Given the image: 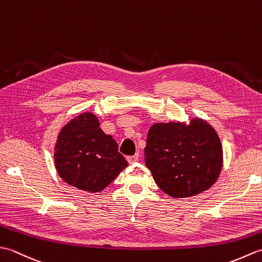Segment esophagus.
Returning <instances> with one entry per match:
<instances>
[{
	"instance_id": "obj_1",
	"label": "esophagus",
	"mask_w": 262,
	"mask_h": 262,
	"mask_svg": "<svg viewBox=\"0 0 262 262\" xmlns=\"http://www.w3.org/2000/svg\"><path fill=\"white\" fill-rule=\"evenodd\" d=\"M127 161H128V163H129V164L135 163L136 161H138V154L130 155V157H127Z\"/></svg>"
}]
</instances>
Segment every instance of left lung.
Returning a JSON list of instances; mask_svg holds the SVG:
<instances>
[{
	"instance_id": "1",
	"label": "left lung",
	"mask_w": 262,
	"mask_h": 262,
	"mask_svg": "<svg viewBox=\"0 0 262 262\" xmlns=\"http://www.w3.org/2000/svg\"><path fill=\"white\" fill-rule=\"evenodd\" d=\"M144 157L161 190L171 197L187 198L214 185L222 169L223 149L213 127L194 118L189 126L153 125Z\"/></svg>"
}]
</instances>
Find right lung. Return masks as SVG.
I'll return each instance as SVG.
<instances>
[{
	"label": "right lung",
	"instance_id": "1",
	"mask_svg": "<svg viewBox=\"0 0 262 262\" xmlns=\"http://www.w3.org/2000/svg\"><path fill=\"white\" fill-rule=\"evenodd\" d=\"M99 126L92 114L77 116L60 130L54 154L60 178L90 192L103 190L128 165L113 136Z\"/></svg>",
	"mask_w": 262,
	"mask_h": 262
}]
</instances>
